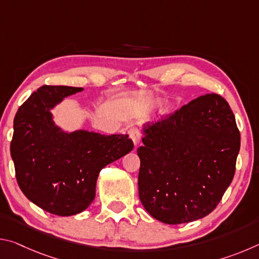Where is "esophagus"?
Here are the masks:
<instances>
[{"instance_id": "34e87169", "label": "esophagus", "mask_w": 259, "mask_h": 259, "mask_svg": "<svg viewBox=\"0 0 259 259\" xmlns=\"http://www.w3.org/2000/svg\"><path fill=\"white\" fill-rule=\"evenodd\" d=\"M128 134H129V137L131 138V140L134 142L135 146H137L140 143V139H142V134H140V131L137 128H130Z\"/></svg>"}]
</instances>
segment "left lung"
Instances as JSON below:
<instances>
[{
    "mask_svg": "<svg viewBox=\"0 0 259 259\" xmlns=\"http://www.w3.org/2000/svg\"><path fill=\"white\" fill-rule=\"evenodd\" d=\"M139 199L157 221L177 225L217 207L235 174L240 131L229 103L217 94L193 99L143 129Z\"/></svg>",
    "mask_w": 259,
    "mask_h": 259,
    "instance_id": "left-lung-1",
    "label": "left lung"
}]
</instances>
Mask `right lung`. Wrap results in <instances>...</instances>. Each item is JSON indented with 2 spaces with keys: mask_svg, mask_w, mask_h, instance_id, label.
Returning <instances> with one entry per match:
<instances>
[{
  "mask_svg": "<svg viewBox=\"0 0 259 259\" xmlns=\"http://www.w3.org/2000/svg\"><path fill=\"white\" fill-rule=\"evenodd\" d=\"M82 88L43 85L18 108L10 152L17 183L46 211L72 216L89 207L104 166L133 150L128 135H100L56 126L50 109Z\"/></svg>",
  "mask_w": 259,
  "mask_h": 259,
  "instance_id": "add662e5",
  "label": "right lung"
}]
</instances>
